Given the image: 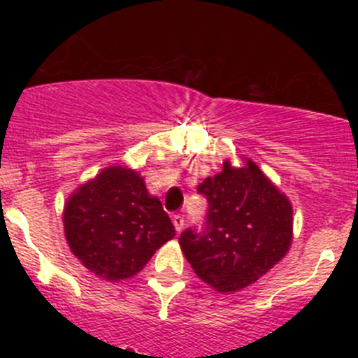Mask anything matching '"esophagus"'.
I'll return each mask as SVG.
<instances>
[{"label":"esophagus","mask_w":358,"mask_h":358,"mask_svg":"<svg viewBox=\"0 0 358 358\" xmlns=\"http://www.w3.org/2000/svg\"><path fill=\"white\" fill-rule=\"evenodd\" d=\"M173 225H175V229H176V232H182L183 230V227H185V220H183V216L182 215H175L173 216Z\"/></svg>","instance_id":"obj_1"}]
</instances>
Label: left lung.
<instances>
[{"label":"left lung","instance_id":"1","mask_svg":"<svg viewBox=\"0 0 358 358\" xmlns=\"http://www.w3.org/2000/svg\"><path fill=\"white\" fill-rule=\"evenodd\" d=\"M236 168L229 159L197 187L209 202L201 234L185 230L178 243L202 282L232 294L262 279L289 251L292 206L251 161Z\"/></svg>","mask_w":358,"mask_h":358}]
</instances>
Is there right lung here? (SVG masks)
Listing matches in <instances>:
<instances>
[{
    "label": "right lung",
    "instance_id": "obj_1",
    "mask_svg": "<svg viewBox=\"0 0 358 358\" xmlns=\"http://www.w3.org/2000/svg\"><path fill=\"white\" fill-rule=\"evenodd\" d=\"M64 232L83 266L119 282L136 275L175 237V227L138 171L107 166L67 197Z\"/></svg>",
    "mask_w": 358,
    "mask_h": 358
}]
</instances>
